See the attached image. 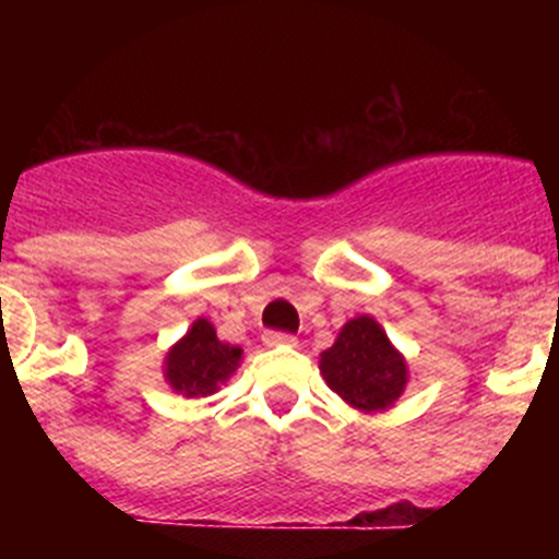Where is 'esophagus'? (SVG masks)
Listing matches in <instances>:
<instances>
[{"mask_svg":"<svg viewBox=\"0 0 559 559\" xmlns=\"http://www.w3.org/2000/svg\"><path fill=\"white\" fill-rule=\"evenodd\" d=\"M263 341H265V344H269V347H280V344H288V347H294L296 335L283 333V330H269Z\"/></svg>","mask_w":559,"mask_h":559,"instance_id":"1","label":"esophagus"}]
</instances>
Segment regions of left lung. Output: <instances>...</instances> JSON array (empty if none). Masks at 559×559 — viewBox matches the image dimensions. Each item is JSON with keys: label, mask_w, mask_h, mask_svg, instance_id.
I'll use <instances>...</instances> for the list:
<instances>
[{"label": "left lung", "mask_w": 559, "mask_h": 559, "mask_svg": "<svg viewBox=\"0 0 559 559\" xmlns=\"http://www.w3.org/2000/svg\"><path fill=\"white\" fill-rule=\"evenodd\" d=\"M322 374L341 400L364 412L392 406L408 380L403 355L369 316L344 324L333 347L322 353Z\"/></svg>", "instance_id": "8db88e82"}]
</instances>
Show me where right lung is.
<instances>
[{
    "instance_id": "obj_1",
    "label": "right lung",
    "mask_w": 559,
    "mask_h": 559,
    "mask_svg": "<svg viewBox=\"0 0 559 559\" xmlns=\"http://www.w3.org/2000/svg\"><path fill=\"white\" fill-rule=\"evenodd\" d=\"M243 349L218 341L206 319L192 324L190 333L167 353V380L187 397H206L235 372Z\"/></svg>"
}]
</instances>
